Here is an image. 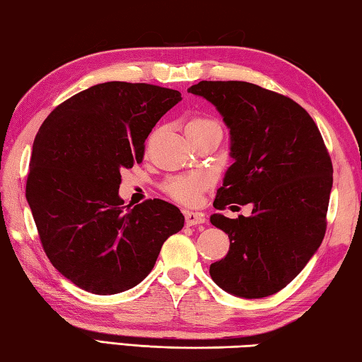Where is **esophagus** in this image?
Wrapping results in <instances>:
<instances>
[{
  "label": "esophagus",
  "instance_id": "1",
  "mask_svg": "<svg viewBox=\"0 0 362 362\" xmlns=\"http://www.w3.org/2000/svg\"><path fill=\"white\" fill-rule=\"evenodd\" d=\"M185 222L188 226H194V225H201L206 222L204 214L201 212H193V211H187L185 212Z\"/></svg>",
  "mask_w": 362,
  "mask_h": 362
}]
</instances>
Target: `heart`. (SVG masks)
<instances>
[{
    "instance_id": "b5f03b06",
    "label": "heart",
    "mask_w": 362,
    "mask_h": 362,
    "mask_svg": "<svg viewBox=\"0 0 362 362\" xmlns=\"http://www.w3.org/2000/svg\"><path fill=\"white\" fill-rule=\"evenodd\" d=\"M217 122L209 118H203V116H198V118H192L187 122V134L201 131L204 127L216 126ZM207 187V179L201 174H188V175H177L170 177L166 182H164V192H166L170 198L175 199L177 203L182 204H194L196 201L199 199L201 193L204 192Z\"/></svg>"
}]
</instances>
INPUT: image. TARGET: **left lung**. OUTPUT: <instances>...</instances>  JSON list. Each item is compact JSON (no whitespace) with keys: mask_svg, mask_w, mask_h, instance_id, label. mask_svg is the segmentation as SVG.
<instances>
[{"mask_svg":"<svg viewBox=\"0 0 362 362\" xmlns=\"http://www.w3.org/2000/svg\"><path fill=\"white\" fill-rule=\"evenodd\" d=\"M230 129V156L214 207L252 204V216H211L230 238L211 278L236 297L273 296L321 246L332 189V161L313 118L297 102L246 81H199ZM236 207V206H233Z\"/></svg>","mask_w":362,"mask_h":362,"instance_id":"obj_1","label":"left lung"}]
</instances>
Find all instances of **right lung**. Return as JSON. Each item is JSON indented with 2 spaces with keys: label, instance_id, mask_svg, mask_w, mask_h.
Here are the masks:
<instances>
[{
  "label": "right lung",
  "instance_id": "obj_1",
  "mask_svg": "<svg viewBox=\"0 0 362 362\" xmlns=\"http://www.w3.org/2000/svg\"><path fill=\"white\" fill-rule=\"evenodd\" d=\"M180 100L161 86L95 84L54 108L36 134L28 206L47 259L81 289L112 296L137 286L183 228L174 204L122 206L118 194L121 170L142 163L148 134Z\"/></svg>",
  "mask_w": 362,
  "mask_h": 362
}]
</instances>
